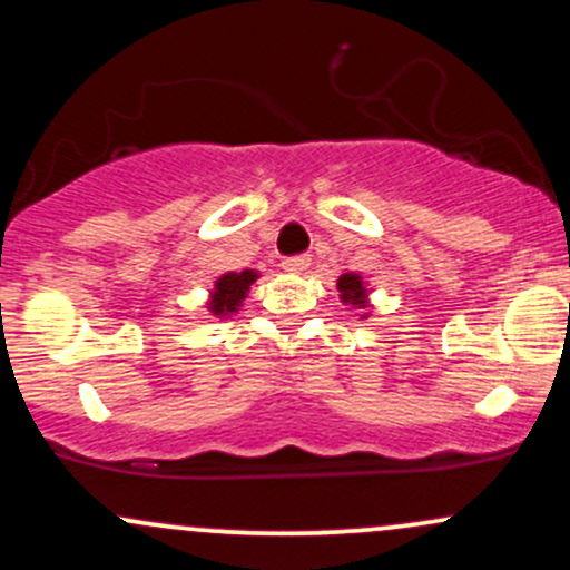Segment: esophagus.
Returning a JSON list of instances; mask_svg holds the SVG:
<instances>
[{
	"instance_id": "1",
	"label": "esophagus",
	"mask_w": 570,
	"mask_h": 570,
	"mask_svg": "<svg viewBox=\"0 0 570 570\" xmlns=\"http://www.w3.org/2000/svg\"><path fill=\"white\" fill-rule=\"evenodd\" d=\"M307 265H311V257H305V254H299V257H286L284 263H281L286 273H305Z\"/></svg>"
}]
</instances>
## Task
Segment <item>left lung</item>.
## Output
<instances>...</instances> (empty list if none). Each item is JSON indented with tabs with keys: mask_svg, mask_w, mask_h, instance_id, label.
<instances>
[{
	"mask_svg": "<svg viewBox=\"0 0 570 570\" xmlns=\"http://www.w3.org/2000/svg\"><path fill=\"white\" fill-rule=\"evenodd\" d=\"M337 292H340V299H343L345 305L351 307H358V316L367 318V307H370V292H367V284H364L362 276L358 273H343V276L337 278Z\"/></svg>",
	"mask_w": 570,
	"mask_h": 570,
	"instance_id": "obj_1",
	"label": "left lung"
}]
</instances>
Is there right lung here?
I'll return each instance as SVG.
<instances>
[{
    "instance_id": "add662e5",
    "label": "right lung",
    "mask_w": 570,
    "mask_h": 570,
    "mask_svg": "<svg viewBox=\"0 0 570 570\" xmlns=\"http://www.w3.org/2000/svg\"><path fill=\"white\" fill-rule=\"evenodd\" d=\"M259 278L257 271H240V273H222V276L214 281V289L208 292V313L212 316H230V313H238L240 303L246 299L248 286Z\"/></svg>"
}]
</instances>
